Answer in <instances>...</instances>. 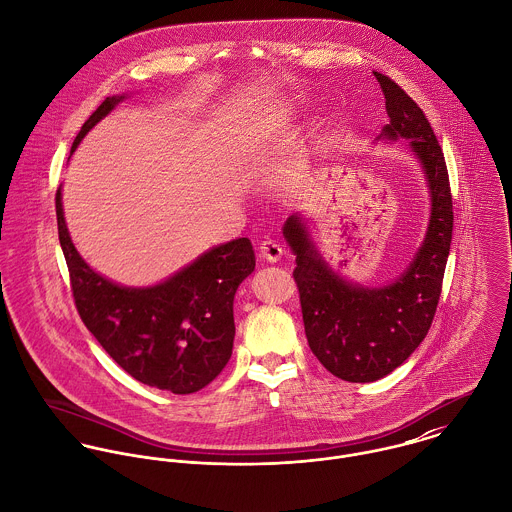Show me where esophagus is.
I'll use <instances>...</instances> for the list:
<instances>
[{"instance_id":"34e87169","label":"esophagus","mask_w":512,"mask_h":512,"mask_svg":"<svg viewBox=\"0 0 512 512\" xmlns=\"http://www.w3.org/2000/svg\"><path fill=\"white\" fill-rule=\"evenodd\" d=\"M284 250L276 240H264L260 244V258H264L266 262H278L282 258Z\"/></svg>"}]
</instances>
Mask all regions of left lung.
<instances>
[{
  "mask_svg": "<svg viewBox=\"0 0 512 512\" xmlns=\"http://www.w3.org/2000/svg\"><path fill=\"white\" fill-rule=\"evenodd\" d=\"M374 76L390 118L380 138L410 140L432 195L430 226L414 262L390 286H353L321 260L303 220L292 217L284 224L295 254L293 280L309 349L331 374L349 382H372L390 374L424 341L438 309L453 232L447 165L426 114L390 76Z\"/></svg>",
  "mask_w": 512,
  "mask_h": 512,
  "instance_id": "8db88e82",
  "label": "left lung"
}]
</instances>
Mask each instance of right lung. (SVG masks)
Instances as JSON below:
<instances>
[{
	"mask_svg": "<svg viewBox=\"0 0 512 512\" xmlns=\"http://www.w3.org/2000/svg\"><path fill=\"white\" fill-rule=\"evenodd\" d=\"M122 98H106L92 112L71 153ZM55 207L74 305L102 349L130 376L159 390L191 394L213 382L232 355V303L256 266L252 242L238 238L220 244L153 288H122L96 274L76 252L61 187Z\"/></svg>",
	"mask_w": 512,
	"mask_h": 512,
	"instance_id": "obj_1",
	"label": "right lung"
}]
</instances>
